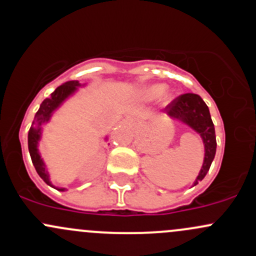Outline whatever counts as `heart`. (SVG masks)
<instances>
[{
  "label": "heart",
  "instance_id": "1",
  "mask_svg": "<svg viewBox=\"0 0 256 256\" xmlns=\"http://www.w3.org/2000/svg\"><path fill=\"white\" fill-rule=\"evenodd\" d=\"M138 96L142 102H146V103L157 100L162 96L163 103L168 104L173 98V93L170 92V90H168L166 84H164V83H153V84L146 86L140 90Z\"/></svg>",
  "mask_w": 256,
  "mask_h": 256
}]
</instances>
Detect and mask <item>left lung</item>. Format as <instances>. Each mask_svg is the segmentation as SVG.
I'll return each mask as SVG.
<instances>
[{"label":"left lung","instance_id":"left-lung-1","mask_svg":"<svg viewBox=\"0 0 256 256\" xmlns=\"http://www.w3.org/2000/svg\"><path fill=\"white\" fill-rule=\"evenodd\" d=\"M169 119L179 121L190 128L194 132L201 137L204 144V163L198 176H196L194 185L198 184L205 178L216 154V135L214 126L210 115L208 106L200 96L194 93H186L176 98L173 103L166 108Z\"/></svg>","mask_w":256,"mask_h":256}]
</instances>
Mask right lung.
<instances>
[{
  "label": "right lung",
  "mask_w": 256,
  "mask_h": 256,
  "mask_svg": "<svg viewBox=\"0 0 256 256\" xmlns=\"http://www.w3.org/2000/svg\"><path fill=\"white\" fill-rule=\"evenodd\" d=\"M86 86H87V83H80V80H68V82L64 83L60 87L56 88V90L50 94V96L44 99V102L40 104L39 110L36 112L33 122H32L30 128H29L28 150L34 168H36L39 176L42 178L49 186L58 190V192H67V189L66 188H56L55 185L52 184L50 173L49 170H48V166L44 162V158H42V153H40L39 150V144L42 140L44 126H46L50 122L54 114H55V112L68 100V99H71L72 96H76L77 92L80 90V88H84ZM104 141H108V136L104 137Z\"/></svg>",
  "instance_id": "obj_1"
}]
</instances>
